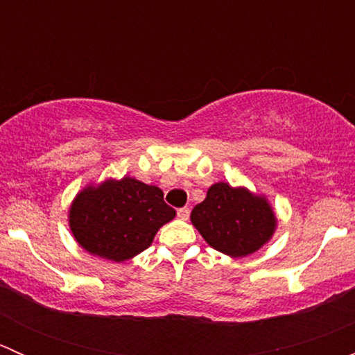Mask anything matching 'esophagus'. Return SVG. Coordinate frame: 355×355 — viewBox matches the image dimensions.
Segmentation results:
<instances>
[{
  "label": "esophagus",
  "instance_id": "34e87169",
  "mask_svg": "<svg viewBox=\"0 0 355 355\" xmlns=\"http://www.w3.org/2000/svg\"><path fill=\"white\" fill-rule=\"evenodd\" d=\"M177 214H178V218H180V220H189L191 209H189V207H180V209L177 211Z\"/></svg>",
  "mask_w": 355,
  "mask_h": 355
}]
</instances>
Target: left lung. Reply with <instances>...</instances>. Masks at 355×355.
<instances>
[{
    "mask_svg": "<svg viewBox=\"0 0 355 355\" xmlns=\"http://www.w3.org/2000/svg\"><path fill=\"white\" fill-rule=\"evenodd\" d=\"M191 221L213 249L244 257L266 244L277 228V216L264 196L225 182L211 185L206 199L192 209Z\"/></svg>",
    "mask_w": 355,
    "mask_h": 355,
    "instance_id": "obj_1",
    "label": "left lung"
}]
</instances>
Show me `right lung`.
<instances>
[{"instance_id": "add662e5", "label": "right lung", "mask_w": 355, "mask_h": 355, "mask_svg": "<svg viewBox=\"0 0 355 355\" xmlns=\"http://www.w3.org/2000/svg\"><path fill=\"white\" fill-rule=\"evenodd\" d=\"M175 214L159 187L123 177L78 192L68 221L78 245L103 259L121 263L148 249L156 232Z\"/></svg>"}]
</instances>
